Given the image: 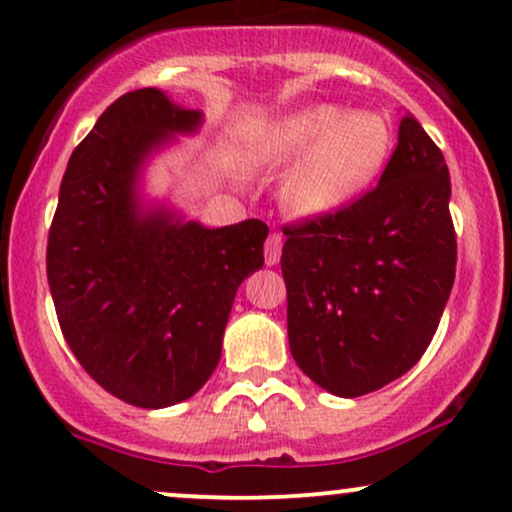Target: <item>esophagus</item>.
<instances>
[{
	"label": "esophagus",
	"mask_w": 512,
	"mask_h": 512,
	"mask_svg": "<svg viewBox=\"0 0 512 512\" xmlns=\"http://www.w3.org/2000/svg\"><path fill=\"white\" fill-rule=\"evenodd\" d=\"M281 248H284V238H281L279 233H272V236L267 238V243H264V260H267L269 267L279 262Z\"/></svg>",
	"instance_id": "obj_1"
}]
</instances>
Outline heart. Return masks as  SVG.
I'll use <instances>...</instances> for the list:
<instances>
[{
    "label": "heart",
    "mask_w": 512,
    "mask_h": 512,
    "mask_svg": "<svg viewBox=\"0 0 512 512\" xmlns=\"http://www.w3.org/2000/svg\"><path fill=\"white\" fill-rule=\"evenodd\" d=\"M390 120L373 110L315 103L245 137V161L257 170H281L296 161L284 182V204L296 216L337 214L366 195L390 161Z\"/></svg>",
    "instance_id": "1"
}]
</instances>
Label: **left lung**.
<instances>
[{
	"instance_id": "obj_1",
	"label": "left lung",
	"mask_w": 512,
	"mask_h": 512,
	"mask_svg": "<svg viewBox=\"0 0 512 512\" xmlns=\"http://www.w3.org/2000/svg\"><path fill=\"white\" fill-rule=\"evenodd\" d=\"M289 346L337 397L380 390L416 366L455 281L450 173L404 115L378 185L337 214L284 228Z\"/></svg>"
}]
</instances>
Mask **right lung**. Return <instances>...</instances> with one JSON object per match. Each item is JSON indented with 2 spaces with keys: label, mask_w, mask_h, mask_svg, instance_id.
I'll use <instances>...</instances> for the list:
<instances>
[{
  "label": "right lung",
  "mask_w": 512,
  "mask_h": 512,
  "mask_svg": "<svg viewBox=\"0 0 512 512\" xmlns=\"http://www.w3.org/2000/svg\"><path fill=\"white\" fill-rule=\"evenodd\" d=\"M202 125L158 88L120 96L74 149L48 236V284L76 361L142 409L185 402L219 366L238 286L262 269L257 219L204 228L137 195L146 158Z\"/></svg>",
  "instance_id": "right-lung-1"
}]
</instances>
